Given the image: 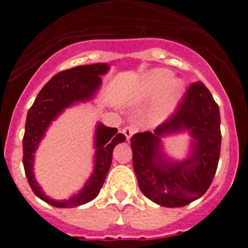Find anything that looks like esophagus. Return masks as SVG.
Listing matches in <instances>:
<instances>
[{"mask_svg":"<svg viewBox=\"0 0 248 248\" xmlns=\"http://www.w3.org/2000/svg\"><path fill=\"white\" fill-rule=\"evenodd\" d=\"M134 133H135V128H134V126L128 125V126H125V128L123 129V134L125 135L126 140H130L131 135L134 134Z\"/></svg>","mask_w":248,"mask_h":248,"instance_id":"1","label":"esophagus"}]
</instances>
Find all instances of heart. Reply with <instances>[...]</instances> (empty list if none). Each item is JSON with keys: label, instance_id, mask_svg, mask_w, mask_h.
Instances as JSON below:
<instances>
[{"label": "heart", "instance_id": "b5f03b06", "mask_svg": "<svg viewBox=\"0 0 248 248\" xmlns=\"http://www.w3.org/2000/svg\"><path fill=\"white\" fill-rule=\"evenodd\" d=\"M170 78H171V73L168 71L154 72V73L151 74L150 78H149L148 83H146V87L144 88L143 97H151V95H154L164 84H166L169 82ZM181 92H183V84H181L180 80H172L170 83V85L168 87V89H166L165 93L163 94V97L157 100L154 109L151 111V122H161L174 109L177 99L180 97Z\"/></svg>", "mask_w": 248, "mask_h": 248}]
</instances>
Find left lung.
Segmentation results:
<instances>
[{
  "label": "left lung",
  "mask_w": 248,
  "mask_h": 248,
  "mask_svg": "<svg viewBox=\"0 0 248 248\" xmlns=\"http://www.w3.org/2000/svg\"><path fill=\"white\" fill-rule=\"evenodd\" d=\"M184 128L195 139L193 153L183 163H170L159 150V137ZM130 141L138 184L146 198L165 207L189 205L207 191L216 174L221 150L217 103L203 83H191L154 133H137Z\"/></svg>",
  "instance_id": "8db88e82"
}]
</instances>
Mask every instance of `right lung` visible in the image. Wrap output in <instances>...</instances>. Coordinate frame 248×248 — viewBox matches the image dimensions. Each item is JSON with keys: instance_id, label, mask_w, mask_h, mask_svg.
Listing matches in <instances>:
<instances>
[{"instance_id": "obj_1", "label": "right lung", "mask_w": 248, "mask_h": 248, "mask_svg": "<svg viewBox=\"0 0 248 248\" xmlns=\"http://www.w3.org/2000/svg\"><path fill=\"white\" fill-rule=\"evenodd\" d=\"M108 69V64L95 63L89 65H78L67 71L59 72L41 89L28 110L23 135V166L26 176L32 191L39 199L54 207H76L97 198L110 168L113 149L117 144L125 140V137L122 133H118L117 128H108L103 124L98 125L95 134L97 151L94 172L84 189L69 200L56 201L47 198L34 179L33 154L50 122L56 119L57 115L69 105L76 102L91 99L102 83L100 76L107 73Z\"/></svg>"}]
</instances>
